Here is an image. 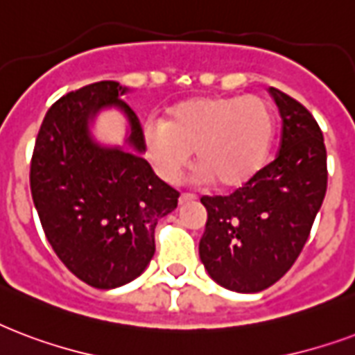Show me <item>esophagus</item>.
<instances>
[{
	"mask_svg": "<svg viewBox=\"0 0 355 355\" xmlns=\"http://www.w3.org/2000/svg\"><path fill=\"white\" fill-rule=\"evenodd\" d=\"M192 200H196V196H194V194H187V192H183V194L180 196V203L192 202Z\"/></svg>",
	"mask_w": 355,
	"mask_h": 355,
	"instance_id": "34e87169",
	"label": "esophagus"
}]
</instances>
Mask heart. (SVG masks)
<instances>
[{
  "instance_id": "heart-1",
  "label": "heart",
  "mask_w": 355,
  "mask_h": 355,
  "mask_svg": "<svg viewBox=\"0 0 355 355\" xmlns=\"http://www.w3.org/2000/svg\"><path fill=\"white\" fill-rule=\"evenodd\" d=\"M142 139L161 180L175 183L194 152L200 180L235 189L263 168L274 114L257 96L196 98L172 107L164 122L148 120Z\"/></svg>"
}]
</instances>
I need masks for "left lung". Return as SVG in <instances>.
<instances>
[{
	"instance_id": "8db88e82",
	"label": "left lung",
	"mask_w": 355,
	"mask_h": 355,
	"mask_svg": "<svg viewBox=\"0 0 355 355\" xmlns=\"http://www.w3.org/2000/svg\"><path fill=\"white\" fill-rule=\"evenodd\" d=\"M282 114L276 159L230 196H203L200 259L218 285L259 293L289 270L306 244L328 187L326 146L306 107L270 87Z\"/></svg>"
}]
</instances>
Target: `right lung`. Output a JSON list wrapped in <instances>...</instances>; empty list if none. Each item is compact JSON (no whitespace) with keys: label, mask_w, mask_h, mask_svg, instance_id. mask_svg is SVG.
<instances>
[{"label":"right lung","mask_w":355,"mask_h":355,"mask_svg":"<svg viewBox=\"0 0 355 355\" xmlns=\"http://www.w3.org/2000/svg\"><path fill=\"white\" fill-rule=\"evenodd\" d=\"M116 81L87 85L44 116L31 159V194L51 248L96 289L133 282L155 254V226L178 207L180 192L153 174L139 118ZM128 118L123 147H103L89 125L103 108Z\"/></svg>","instance_id":"1"}]
</instances>
